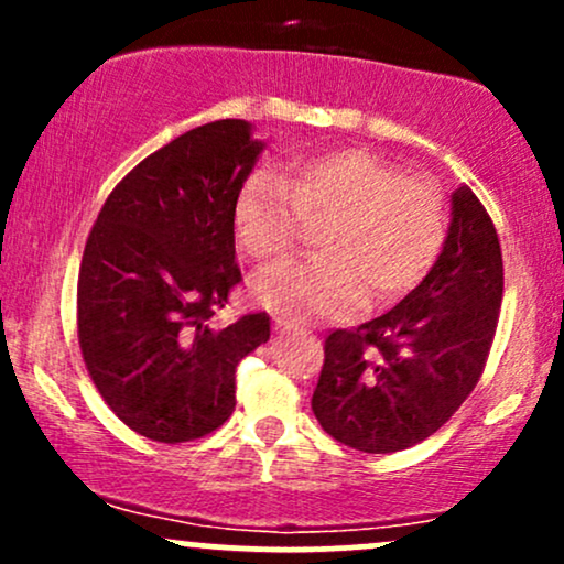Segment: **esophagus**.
I'll return each mask as SVG.
<instances>
[{
    "label": "esophagus",
    "mask_w": 564,
    "mask_h": 564,
    "mask_svg": "<svg viewBox=\"0 0 564 564\" xmlns=\"http://www.w3.org/2000/svg\"><path fill=\"white\" fill-rule=\"evenodd\" d=\"M273 328H275V334H294V332H302V328L296 326L294 321H286V318H275Z\"/></svg>",
    "instance_id": "1"
}]
</instances>
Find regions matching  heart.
<instances>
[{
  "label": "heart",
  "mask_w": 564,
  "mask_h": 564,
  "mask_svg": "<svg viewBox=\"0 0 564 564\" xmlns=\"http://www.w3.org/2000/svg\"><path fill=\"white\" fill-rule=\"evenodd\" d=\"M321 225V254L254 283L264 307L286 318L336 315L392 302L424 281L443 251L448 217L440 187L360 148L296 161L289 180L254 172L238 191L232 232L260 268L283 262Z\"/></svg>",
  "instance_id": "obj_1"
}]
</instances>
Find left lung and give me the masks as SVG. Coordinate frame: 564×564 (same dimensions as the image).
Returning <instances> with one entry per match:
<instances>
[{"label": "left lung", "instance_id": "8db88e82", "mask_svg": "<svg viewBox=\"0 0 564 564\" xmlns=\"http://www.w3.org/2000/svg\"><path fill=\"white\" fill-rule=\"evenodd\" d=\"M430 273L403 302L326 336L313 413L334 440L394 453L437 432L482 377L503 296L498 232L467 185Z\"/></svg>", "mask_w": 564, "mask_h": 564}]
</instances>
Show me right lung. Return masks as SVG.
<instances>
[{
	"label": "right lung",
	"instance_id": "add662e5",
	"mask_svg": "<svg viewBox=\"0 0 564 564\" xmlns=\"http://www.w3.org/2000/svg\"><path fill=\"white\" fill-rule=\"evenodd\" d=\"M262 148L241 119L180 134L113 187L84 246V366L142 437L174 445L223 426L238 364L270 339L268 313L212 321L241 283L232 206Z\"/></svg>",
	"mask_w": 564,
	"mask_h": 564
}]
</instances>
